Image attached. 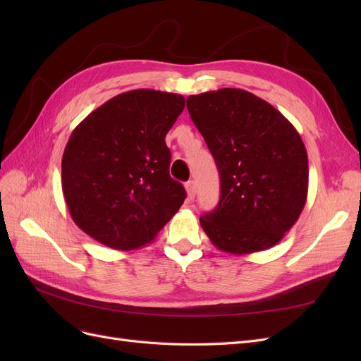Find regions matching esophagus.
<instances>
[{"mask_svg": "<svg viewBox=\"0 0 361 361\" xmlns=\"http://www.w3.org/2000/svg\"><path fill=\"white\" fill-rule=\"evenodd\" d=\"M185 188H187L188 199H194L195 192H197V185H195V182L194 180H188L187 185H185Z\"/></svg>", "mask_w": 361, "mask_h": 361, "instance_id": "1", "label": "esophagus"}]
</instances>
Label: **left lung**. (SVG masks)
<instances>
[{
    "label": "left lung",
    "mask_w": 361,
    "mask_h": 361,
    "mask_svg": "<svg viewBox=\"0 0 361 361\" xmlns=\"http://www.w3.org/2000/svg\"><path fill=\"white\" fill-rule=\"evenodd\" d=\"M187 108L220 173V202L200 216L207 238L232 255L280 243L307 200L309 161L297 129L241 89L192 94Z\"/></svg>",
    "instance_id": "left-lung-1"
}]
</instances>
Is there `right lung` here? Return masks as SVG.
<instances>
[{"instance_id":"obj_1","label":"right lung","mask_w":361,"mask_h":361,"mask_svg":"<svg viewBox=\"0 0 361 361\" xmlns=\"http://www.w3.org/2000/svg\"><path fill=\"white\" fill-rule=\"evenodd\" d=\"M185 108L176 93L138 89L106 101L73 129L61 159L72 220L114 250L150 244L187 192L170 178L166 135Z\"/></svg>"}]
</instances>
